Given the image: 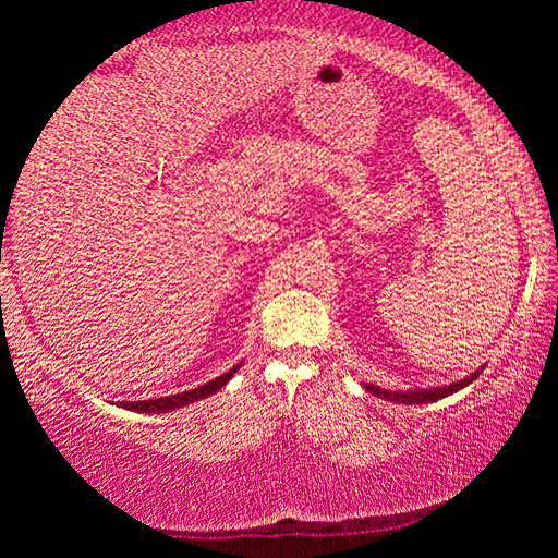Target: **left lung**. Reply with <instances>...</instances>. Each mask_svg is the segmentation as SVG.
I'll use <instances>...</instances> for the list:
<instances>
[{"label":"left lung","instance_id":"left-lung-1","mask_svg":"<svg viewBox=\"0 0 558 558\" xmlns=\"http://www.w3.org/2000/svg\"><path fill=\"white\" fill-rule=\"evenodd\" d=\"M480 376V372H475V374H470L468 379H462V381H458V384H450V386H436V389H421V391H405V393H396V391H384V389H379V386H374V384H364V389L369 391V393H376V396H381V399H389V401H396V403H428V401H438V399H442V396H450V393H456V391H460V389H465L468 384H472Z\"/></svg>","mask_w":558,"mask_h":558}]
</instances>
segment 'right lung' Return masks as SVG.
Wrapping results in <instances>:
<instances>
[{"label":"right lung","instance_id":"right-lung-1","mask_svg":"<svg viewBox=\"0 0 558 558\" xmlns=\"http://www.w3.org/2000/svg\"><path fill=\"white\" fill-rule=\"evenodd\" d=\"M235 369H239V366H233L231 372L216 376V379L209 381V384L196 386V389H192V391H184V393H177V396H159V399H153V401H125L120 405H122V409L140 411V413H162V411L182 409V405H186V403L199 401V399H204V396H211V393L219 391L221 386H226V381H229L231 376L235 374Z\"/></svg>","mask_w":558,"mask_h":558}]
</instances>
